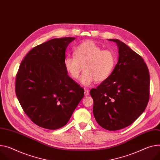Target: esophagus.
<instances>
[{"mask_svg":"<svg viewBox=\"0 0 160 160\" xmlns=\"http://www.w3.org/2000/svg\"><path fill=\"white\" fill-rule=\"evenodd\" d=\"M89 94H90L89 90H87V89H85V90H84V95L87 96V95H88Z\"/></svg>","mask_w":160,"mask_h":160,"instance_id":"esophagus-1","label":"esophagus"}]
</instances>
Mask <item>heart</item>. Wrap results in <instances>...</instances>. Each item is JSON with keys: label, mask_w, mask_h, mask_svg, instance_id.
Instances as JSON below:
<instances>
[{"label": "heart", "mask_w": 160, "mask_h": 160, "mask_svg": "<svg viewBox=\"0 0 160 160\" xmlns=\"http://www.w3.org/2000/svg\"><path fill=\"white\" fill-rule=\"evenodd\" d=\"M65 68L69 76L78 79L84 69L80 82L88 86L93 82L106 80L114 68L115 58L113 52L102 48L91 40L80 43L74 50V56H66L63 61Z\"/></svg>", "instance_id": "1"}]
</instances>
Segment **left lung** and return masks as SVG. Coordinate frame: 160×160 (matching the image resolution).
<instances>
[{
	"label": "left lung",
	"mask_w": 160,
	"mask_h": 160,
	"mask_svg": "<svg viewBox=\"0 0 160 160\" xmlns=\"http://www.w3.org/2000/svg\"><path fill=\"white\" fill-rule=\"evenodd\" d=\"M118 59L112 73L90 90L94 117L102 128L116 131L126 128L144 112L149 99L150 76L143 58L119 40Z\"/></svg>",
	"instance_id": "8db88e82"
}]
</instances>
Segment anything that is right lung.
<instances>
[{
    "instance_id": "1",
    "label": "right lung",
    "mask_w": 160,
    "mask_h": 160,
    "mask_svg": "<svg viewBox=\"0 0 160 160\" xmlns=\"http://www.w3.org/2000/svg\"><path fill=\"white\" fill-rule=\"evenodd\" d=\"M76 38H54L36 46L20 63L15 92L23 112L40 127L65 126L84 97V89L65 68V51Z\"/></svg>"
}]
</instances>
